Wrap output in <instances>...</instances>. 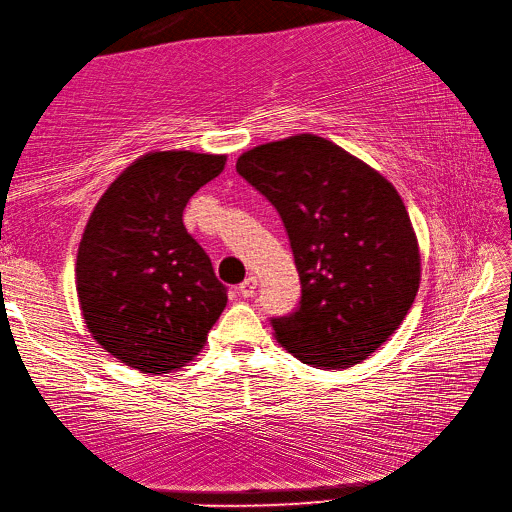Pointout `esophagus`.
Wrapping results in <instances>:
<instances>
[{
	"label": "esophagus",
	"mask_w": 512,
	"mask_h": 512,
	"mask_svg": "<svg viewBox=\"0 0 512 512\" xmlns=\"http://www.w3.org/2000/svg\"><path fill=\"white\" fill-rule=\"evenodd\" d=\"M256 287H258L256 276H247L241 283V287H238V291H241L243 298H252L256 294Z\"/></svg>",
	"instance_id": "esophagus-1"
}]
</instances>
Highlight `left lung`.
<instances>
[{
	"mask_svg": "<svg viewBox=\"0 0 512 512\" xmlns=\"http://www.w3.org/2000/svg\"><path fill=\"white\" fill-rule=\"evenodd\" d=\"M236 170L283 218L300 276V307L271 320L278 344L316 369L367 360L420 289V245L398 190L309 132L256 145Z\"/></svg>",
	"mask_w": 512,
	"mask_h": 512,
	"instance_id": "8db88e82",
	"label": "left lung"
}]
</instances>
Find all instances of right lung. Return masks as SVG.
I'll use <instances>...</instances> for the list:
<instances>
[{"label":"right lung","mask_w":512,"mask_h":512,"mask_svg":"<svg viewBox=\"0 0 512 512\" xmlns=\"http://www.w3.org/2000/svg\"><path fill=\"white\" fill-rule=\"evenodd\" d=\"M225 154L148 152L92 210L77 252V296L90 336L143 373L185 367L227 305L183 210L225 168Z\"/></svg>","instance_id":"obj_1"}]
</instances>
